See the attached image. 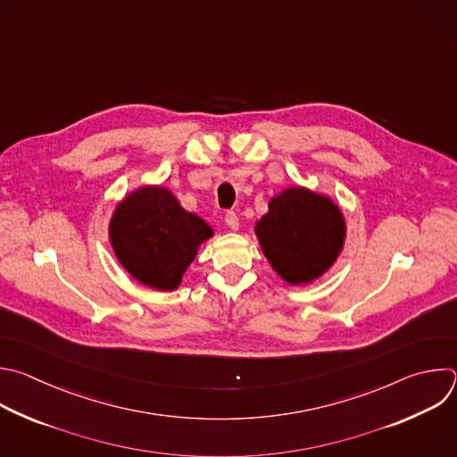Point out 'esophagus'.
Masks as SVG:
<instances>
[{
	"instance_id": "esophagus-1",
	"label": "esophagus",
	"mask_w": 457,
	"mask_h": 457,
	"mask_svg": "<svg viewBox=\"0 0 457 457\" xmlns=\"http://www.w3.org/2000/svg\"><path fill=\"white\" fill-rule=\"evenodd\" d=\"M226 226H228L229 229H233V231H237V229L240 228V220H238V217H237L235 212H228V213H226Z\"/></svg>"
}]
</instances>
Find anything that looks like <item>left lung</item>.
<instances>
[{"mask_svg":"<svg viewBox=\"0 0 457 457\" xmlns=\"http://www.w3.org/2000/svg\"><path fill=\"white\" fill-rule=\"evenodd\" d=\"M254 233L272 269L290 285H305L334 265L346 224L330 197L290 187L270 199Z\"/></svg>","mask_w":457,"mask_h":457,"instance_id":"obj_1","label":"left lung"}]
</instances>
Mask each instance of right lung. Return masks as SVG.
Instances as JSON below:
<instances>
[{"label": "right lung", "instance_id": "1", "mask_svg": "<svg viewBox=\"0 0 457 457\" xmlns=\"http://www.w3.org/2000/svg\"><path fill=\"white\" fill-rule=\"evenodd\" d=\"M213 229L163 187L130 192L114 210L109 238L118 262L139 283L176 290Z\"/></svg>", "mask_w": 457, "mask_h": 457}]
</instances>
